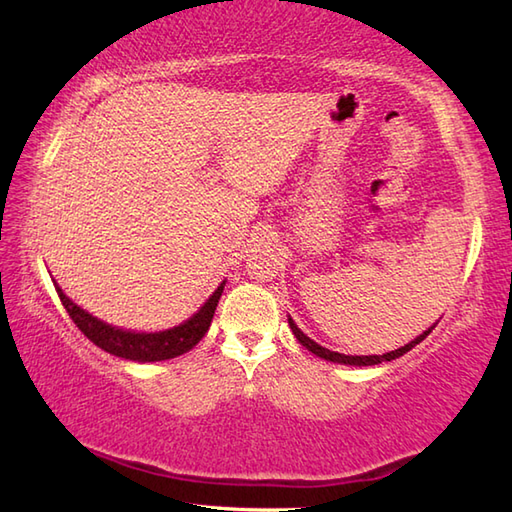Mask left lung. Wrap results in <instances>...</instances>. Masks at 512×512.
Returning <instances> with one entry per match:
<instances>
[{"instance_id": "1", "label": "left lung", "mask_w": 512, "mask_h": 512, "mask_svg": "<svg viewBox=\"0 0 512 512\" xmlns=\"http://www.w3.org/2000/svg\"><path fill=\"white\" fill-rule=\"evenodd\" d=\"M288 323H290V330H292V334L297 336V341L303 345V347H308V350L312 352V354H317V356H321V358H325V361H332V363H343V365H378V363H385V361H394V358H398V356H402V354H407L411 347H416L420 341H424L427 339V336L431 334V330L436 328V323L431 325L429 330H424L420 336H416V339H413L411 343H407L405 347H398V350H394V352H387V354H374V356H345V354H339V352H330V350H325V347H321L319 343H314L310 336H306L303 334L297 325H295V321L292 319H288Z\"/></svg>"}]
</instances>
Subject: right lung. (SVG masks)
<instances>
[{"label":"right lung","instance_id":"1","mask_svg":"<svg viewBox=\"0 0 512 512\" xmlns=\"http://www.w3.org/2000/svg\"><path fill=\"white\" fill-rule=\"evenodd\" d=\"M222 290H224V281L217 286V290L209 297V301H206L189 321H184L182 325H178V328L154 332V334H140V332L112 328V325L99 321L96 317H92V314L81 310L76 303H72L63 295L59 286H57V295L63 303V308L68 310L76 328L88 336L94 345H99L101 350L110 352L114 356L147 363V361H167V358H176L184 352H189L193 345H198L213 321V314L217 308V301L222 297Z\"/></svg>","mask_w":512,"mask_h":512}]
</instances>
